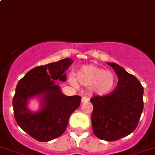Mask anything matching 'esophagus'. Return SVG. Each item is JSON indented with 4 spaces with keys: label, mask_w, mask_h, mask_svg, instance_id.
I'll list each match as a JSON object with an SVG mask.
<instances>
[{
    "label": "esophagus",
    "mask_w": 155,
    "mask_h": 155,
    "mask_svg": "<svg viewBox=\"0 0 155 155\" xmlns=\"http://www.w3.org/2000/svg\"><path fill=\"white\" fill-rule=\"evenodd\" d=\"M88 100H89V99H88V97H82V103H85V102H88Z\"/></svg>",
    "instance_id": "34e87169"
}]
</instances>
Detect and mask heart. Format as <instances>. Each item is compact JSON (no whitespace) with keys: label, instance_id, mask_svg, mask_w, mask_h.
Masks as SVG:
<instances>
[{"label":"heart","instance_id":"heart-1","mask_svg":"<svg viewBox=\"0 0 155 155\" xmlns=\"http://www.w3.org/2000/svg\"><path fill=\"white\" fill-rule=\"evenodd\" d=\"M76 78L81 85L90 87L91 91L98 95H105L110 92L116 82V76L113 72L105 70L94 65H84L76 71ZM69 81L74 87H78L77 81L73 75Z\"/></svg>","mask_w":155,"mask_h":155}]
</instances>
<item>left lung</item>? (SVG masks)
I'll use <instances>...</instances> for the list:
<instances>
[{"label":"left lung","mask_w":155,"mask_h":155,"mask_svg":"<svg viewBox=\"0 0 155 155\" xmlns=\"http://www.w3.org/2000/svg\"><path fill=\"white\" fill-rule=\"evenodd\" d=\"M118 76L117 85L105 96H94L91 125L96 137L115 141L136 130L143 110V86L136 76L114 63H107Z\"/></svg>","instance_id":"left-lung-1"}]
</instances>
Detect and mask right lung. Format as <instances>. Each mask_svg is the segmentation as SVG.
I'll list each match as a JSON object with an SVG mask.
<instances>
[{
  "label": "right lung",
  "instance_id": "obj_1",
  "mask_svg": "<svg viewBox=\"0 0 155 155\" xmlns=\"http://www.w3.org/2000/svg\"><path fill=\"white\" fill-rule=\"evenodd\" d=\"M72 63V59L65 58L35 67L16 85L13 98L15 119L22 130L35 140L48 142L61 136L72 113L80 105V96H66L54 82L67 80L65 71ZM33 97L41 99L40 110L36 112L27 107Z\"/></svg>",
  "mask_w": 155,
  "mask_h": 155
}]
</instances>
